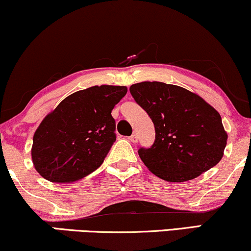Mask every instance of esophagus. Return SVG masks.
Instances as JSON below:
<instances>
[{"mask_svg": "<svg viewBox=\"0 0 251 251\" xmlns=\"http://www.w3.org/2000/svg\"><path fill=\"white\" fill-rule=\"evenodd\" d=\"M129 141L130 142H132V143H136V142L138 141V137H137V135L136 134H132L130 137H129Z\"/></svg>", "mask_w": 251, "mask_h": 251, "instance_id": "esophagus-1", "label": "esophagus"}]
</instances>
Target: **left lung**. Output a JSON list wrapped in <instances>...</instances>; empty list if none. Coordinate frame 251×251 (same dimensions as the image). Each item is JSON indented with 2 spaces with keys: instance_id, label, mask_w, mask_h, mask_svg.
Instances as JSON below:
<instances>
[{
  "instance_id": "1",
  "label": "left lung",
  "mask_w": 251,
  "mask_h": 251,
  "mask_svg": "<svg viewBox=\"0 0 251 251\" xmlns=\"http://www.w3.org/2000/svg\"><path fill=\"white\" fill-rule=\"evenodd\" d=\"M130 93L154 126L153 144L138 149L142 162L153 175L181 182L220 162L227 132L220 114L199 95L158 81L135 83Z\"/></svg>"
}]
</instances>
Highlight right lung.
Wrapping results in <instances>:
<instances>
[{
    "mask_svg": "<svg viewBox=\"0 0 251 251\" xmlns=\"http://www.w3.org/2000/svg\"><path fill=\"white\" fill-rule=\"evenodd\" d=\"M126 91V86H93L64 99L33 135L37 172L52 182H71L100 168L116 141L111 110Z\"/></svg>",
    "mask_w": 251,
    "mask_h": 251,
    "instance_id": "obj_1",
    "label": "right lung"
}]
</instances>
